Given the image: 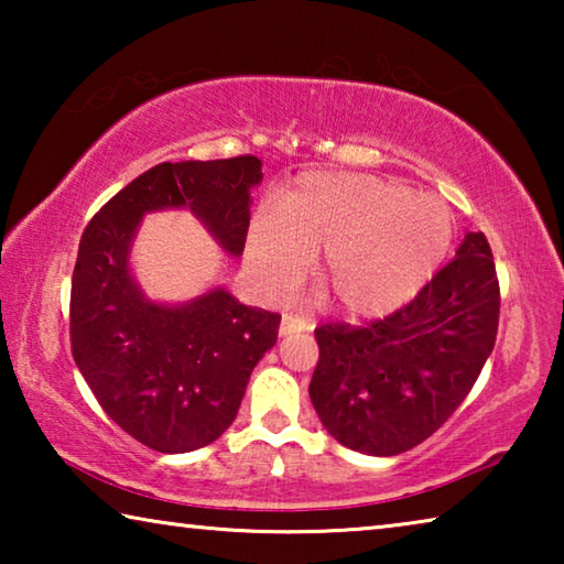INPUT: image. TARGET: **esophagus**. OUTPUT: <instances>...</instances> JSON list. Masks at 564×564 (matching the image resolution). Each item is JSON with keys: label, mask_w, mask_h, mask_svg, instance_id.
Listing matches in <instances>:
<instances>
[{"label": "esophagus", "mask_w": 564, "mask_h": 564, "mask_svg": "<svg viewBox=\"0 0 564 564\" xmlns=\"http://www.w3.org/2000/svg\"><path fill=\"white\" fill-rule=\"evenodd\" d=\"M308 328V321L301 316H293V313H283L281 318V336H291V333H301Z\"/></svg>", "instance_id": "obj_1"}]
</instances>
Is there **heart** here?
Returning a JSON list of instances; mask_svg holds the SVG:
<instances>
[{"instance_id": "heart-1", "label": "heart", "mask_w": 564, "mask_h": 564, "mask_svg": "<svg viewBox=\"0 0 564 564\" xmlns=\"http://www.w3.org/2000/svg\"><path fill=\"white\" fill-rule=\"evenodd\" d=\"M455 218L441 198L368 174H303L281 208L261 206L248 226V265L271 295L299 283L321 251V283L352 318L408 303L441 269Z\"/></svg>"}]
</instances>
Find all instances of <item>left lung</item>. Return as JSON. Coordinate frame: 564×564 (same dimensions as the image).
Wrapping results in <instances>:
<instances>
[{"label":"left lung","mask_w":564,"mask_h":564,"mask_svg":"<svg viewBox=\"0 0 564 564\" xmlns=\"http://www.w3.org/2000/svg\"><path fill=\"white\" fill-rule=\"evenodd\" d=\"M498 321L490 243L467 234L455 259L398 311L316 328L308 393L323 427L366 455H400L427 441L473 390Z\"/></svg>","instance_id":"8db88e82"}]
</instances>
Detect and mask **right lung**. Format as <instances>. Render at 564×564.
<instances>
[{"instance_id":"obj_1","label":"right lung","mask_w":564,"mask_h":564,"mask_svg":"<svg viewBox=\"0 0 564 564\" xmlns=\"http://www.w3.org/2000/svg\"><path fill=\"white\" fill-rule=\"evenodd\" d=\"M261 178L251 154L164 161L84 228L72 275V356L104 413L151 451H196L234 423L281 316L221 289L178 308L147 301L129 273L131 236L147 212L188 206L228 253H243L248 191Z\"/></svg>"}]
</instances>
